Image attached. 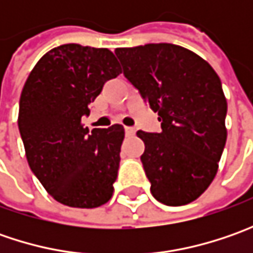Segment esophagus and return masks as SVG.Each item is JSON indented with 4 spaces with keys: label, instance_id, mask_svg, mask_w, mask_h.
<instances>
[{
    "label": "esophagus",
    "instance_id": "esophagus-1",
    "mask_svg": "<svg viewBox=\"0 0 253 253\" xmlns=\"http://www.w3.org/2000/svg\"><path fill=\"white\" fill-rule=\"evenodd\" d=\"M125 133H126L128 136H132V135L135 133V128H132V126H125Z\"/></svg>",
    "mask_w": 253,
    "mask_h": 253
}]
</instances>
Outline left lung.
Listing matches in <instances>:
<instances>
[{
  "label": "left lung",
  "mask_w": 253,
  "mask_h": 253,
  "mask_svg": "<svg viewBox=\"0 0 253 253\" xmlns=\"http://www.w3.org/2000/svg\"><path fill=\"white\" fill-rule=\"evenodd\" d=\"M115 54L126 80L159 115L161 132H136L152 196L166 206L189 204L214 180L227 141L218 74L177 44L120 47Z\"/></svg>",
  "instance_id": "obj_1"
}]
</instances>
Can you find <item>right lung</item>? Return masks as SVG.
<instances>
[{
    "instance_id": "1",
    "label": "right lung",
    "mask_w": 253,
    "mask_h": 253,
    "mask_svg": "<svg viewBox=\"0 0 253 253\" xmlns=\"http://www.w3.org/2000/svg\"><path fill=\"white\" fill-rule=\"evenodd\" d=\"M121 73L111 50L57 46L36 63L19 100L18 126L29 168L56 201L95 209L112 197L124 126L82 124L104 84Z\"/></svg>"
}]
</instances>
